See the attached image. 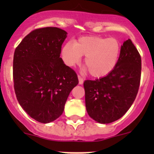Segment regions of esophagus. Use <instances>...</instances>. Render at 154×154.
Instances as JSON below:
<instances>
[{"mask_svg":"<svg viewBox=\"0 0 154 154\" xmlns=\"http://www.w3.org/2000/svg\"><path fill=\"white\" fill-rule=\"evenodd\" d=\"M78 80H79V84H80V85L83 84V77H81L80 75H78Z\"/></svg>","mask_w":154,"mask_h":154,"instance_id":"esophagus-1","label":"esophagus"}]
</instances>
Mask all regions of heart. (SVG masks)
Listing matches in <instances>:
<instances>
[{
	"label": "heart",
	"mask_w": 154,
	"mask_h": 154,
	"mask_svg": "<svg viewBox=\"0 0 154 154\" xmlns=\"http://www.w3.org/2000/svg\"><path fill=\"white\" fill-rule=\"evenodd\" d=\"M122 51V45L116 38L87 35L75 42H68L62 48L66 64L73 66L85 56L84 64L91 76L97 78L108 75L116 68Z\"/></svg>",
	"instance_id": "heart-1"
}]
</instances>
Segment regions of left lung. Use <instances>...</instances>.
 <instances>
[{
    "instance_id": "obj_1",
    "label": "left lung",
    "mask_w": 154,
    "mask_h": 154,
    "mask_svg": "<svg viewBox=\"0 0 154 154\" xmlns=\"http://www.w3.org/2000/svg\"><path fill=\"white\" fill-rule=\"evenodd\" d=\"M141 70V56L129 38L122 45L119 62L110 74L83 83L88 116L100 124L121 119L137 95Z\"/></svg>"
}]
</instances>
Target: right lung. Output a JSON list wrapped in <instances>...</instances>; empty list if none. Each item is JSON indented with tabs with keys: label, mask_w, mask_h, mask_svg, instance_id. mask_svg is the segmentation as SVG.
<instances>
[{
	"label": "right lung",
	"mask_w": 154,
	"mask_h": 154,
	"mask_svg": "<svg viewBox=\"0 0 154 154\" xmlns=\"http://www.w3.org/2000/svg\"><path fill=\"white\" fill-rule=\"evenodd\" d=\"M66 37L67 32L58 27L34 29L14 53L17 100L31 118L43 124L63 114L70 92L79 83L75 71L60 58Z\"/></svg>",
	"instance_id": "right-lung-1"
}]
</instances>
